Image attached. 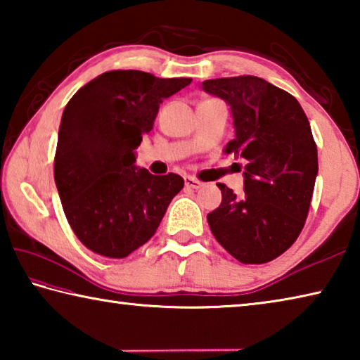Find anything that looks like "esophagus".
Instances as JSON below:
<instances>
[{
	"instance_id": "34e87169",
	"label": "esophagus",
	"mask_w": 360,
	"mask_h": 360,
	"mask_svg": "<svg viewBox=\"0 0 360 360\" xmlns=\"http://www.w3.org/2000/svg\"><path fill=\"white\" fill-rule=\"evenodd\" d=\"M184 184H186L187 188H193V191H198V188L203 186L202 182H200L198 179L192 178V176H186V178H184Z\"/></svg>"
}]
</instances>
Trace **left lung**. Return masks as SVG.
I'll use <instances>...</instances> for the list:
<instances>
[{"mask_svg":"<svg viewBox=\"0 0 360 360\" xmlns=\"http://www.w3.org/2000/svg\"><path fill=\"white\" fill-rule=\"evenodd\" d=\"M231 108L235 138L225 154L245 160V193L217 184L222 203L210 229L241 264H266L294 245L307 221L318 176V148L294 96L255 76L203 82Z\"/></svg>","mask_w":360,"mask_h":360,"instance_id":"left-lung-1","label":"left lung"}]
</instances>
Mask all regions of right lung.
I'll return each instance as SVG.
<instances>
[{
  "label": "right lung",
  "instance_id": "add662e5",
  "mask_svg": "<svg viewBox=\"0 0 360 360\" xmlns=\"http://www.w3.org/2000/svg\"><path fill=\"white\" fill-rule=\"evenodd\" d=\"M191 82L136 70L106 71L66 105L53 178L71 229L90 251L109 259L136 251L184 187L179 174L136 169L135 149L154 127L163 98Z\"/></svg>",
  "mask_w": 360,
  "mask_h": 360
}]
</instances>
